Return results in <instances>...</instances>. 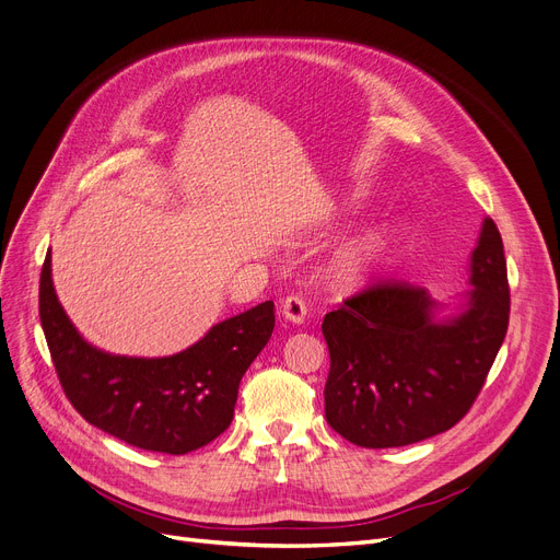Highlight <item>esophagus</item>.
Segmentation results:
<instances>
[{
  "instance_id": "1",
  "label": "esophagus",
  "mask_w": 560,
  "mask_h": 560,
  "mask_svg": "<svg viewBox=\"0 0 560 560\" xmlns=\"http://www.w3.org/2000/svg\"><path fill=\"white\" fill-rule=\"evenodd\" d=\"M281 313L285 315V318H288L290 323L302 325L304 318H306V302H304L300 295H288V298L281 302Z\"/></svg>"
}]
</instances>
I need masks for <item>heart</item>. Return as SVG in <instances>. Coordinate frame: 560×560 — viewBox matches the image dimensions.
<instances>
[{
    "label": "heart",
    "mask_w": 560,
    "mask_h": 560,
    "mask_svg": "<svg viewBox=\"0 0 560 560\" xmlns=\"http://www.w3.org/2000/svg\"><path fill=\"white\" fill-rule=\"evenodd\" d=\"M386 245L388 237L382 233H371L348 242L334 258V275L346 283L363 281L380 262Z\"/></svg>",
    "instance_id": "obj_1"
}]
</instances>
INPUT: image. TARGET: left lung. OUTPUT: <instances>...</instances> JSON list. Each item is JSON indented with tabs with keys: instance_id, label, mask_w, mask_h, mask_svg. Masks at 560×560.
Wrapping results in <instances>:
<instances>
[{
	"instance_id": "obj_1",
	"label": "left lung",
	"mask_w": 560,
	"mask_h": 560,
	"mask_svg": "<svg viewBox=\"0 0 560 560\" xmlns=\"http://www.w3.org/2000/svg\"><path fill=\"white\" fill-rule=\"evenodd\" d=\"M465 311L434 323L421 285L386 279L325 315L327 423L363 448H394L451 430L467 417L499 354L510 285L497 224L485 220L471 256Z\"/></svg>"
}]
</instances>
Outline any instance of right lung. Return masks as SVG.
I'll use <instances>...</instances> for the list:
<instances>
[{"mask_svg":"<svg viewBox=\"0 0 560 560\" xmlns=\"http://www.w3.org/2000/svg\"><path fill=\"white\" fill-rule=\"evenodd\" d=\"M38 315L70 405L116 440L168 455L197 451L231 425L240 380L275 329V302H262L174 357L105 354L82 340L63 313L50 252L40 270Z\"/></svg>","mask_w":560,"mask_h":560,"instance_id":"obj_1","label":"right lung"}]
</instances>
